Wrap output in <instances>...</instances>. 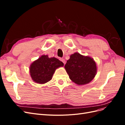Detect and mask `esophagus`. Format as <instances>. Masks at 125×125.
Instances as JSON below:
<instances>
[{
    "instance_id": "obj_1",
    "label": "esophagus",
    "mask_w": 125,
    "mask_h": 125,
    "mask_svg": "<svg viewBox=\"0 0 125 125\" xmlns=\"http://www.w3.org/2000/svg\"><path fill=\"white\" fill-rule=\"evenodd\" d=\"M60 61H62L64 64H65L66 63V61H65V60L63 58H60Z\"/></svg>"
}]
</instances>
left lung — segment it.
<instances>
[{"mask_svg": "<svg viewBox=\"0 0 125 125\" xmlns=\"http://www.w3.org/2000/svg\"><path fill=\"white\" fill-rule=\"evenodd\" d=\"M65 68L69 78L78 85H84L91 81L96 73V65L93 59L78 52L72 54L67 60Z\"/></svg>", "mask_w": 125, "mask_h": 125, "instance_id": "left-lung-1", "label": "left lung"}]
</instances>
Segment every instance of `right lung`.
<instances>
[{"label":"right lung","instance_id":"obj_1","mask_svg":"<svg viewBox=\"0 0 125 125\" xmlns=\"http://www.w3.org/2000/svg\"><path fill=\"white\" fill-rule=\"evenodd\" d=\"M63 66V63L55 57L43 55L30 66V73L32 80L40 84L50 81L55 70Z\"/></svg>","mask_w":125,"mask_h":125}]
</instances>
